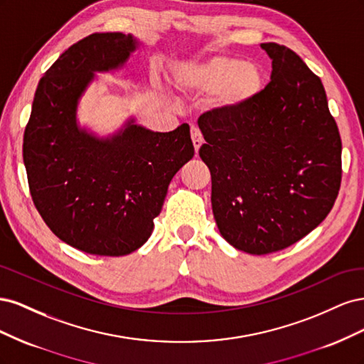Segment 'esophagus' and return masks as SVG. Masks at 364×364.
<instances>
[{
  "mask_svg": "<svg viewBox=\"0 0 364 364\" xmlns=\"http://www.w3.org/2000/svg\"><path fill=\"white\" fill-rule=\"evenodd\" d=\"M191 139H193V144H194V150L199 151L202 142H203V138H202L200 130L197 126H191Z\"/></svg>",
  "mask_w": 364,
  "mask_h": 364,
  "instance_id": "1",
  "label": "esophagus"
}]
</instances>
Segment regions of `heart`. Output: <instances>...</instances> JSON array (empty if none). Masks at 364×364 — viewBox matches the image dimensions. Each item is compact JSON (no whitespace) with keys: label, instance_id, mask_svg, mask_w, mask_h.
<instances>
[{"label":"heart","instance_id":"heart-1","mask_svg":"<svg viewBox=\"0 0 364 364\" xmlns=\"http://www.w3.org/2000/svg\"><path fill=\"white\" fill-rule=\"evenodd\" d=\"M174 87L183 95L213 94L217 114L245 111L261 95L264 75L257 63L232 56H214L202 62L179 65L173 73Z\"/></svg>","mask_w":364,"mask_h":364}]
</instances>
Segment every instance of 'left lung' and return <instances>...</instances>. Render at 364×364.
<instances>
[{"label":"left lung","instance_id":"1","mask_svg":"<svg viewBox=\"0 0 364 364\" xmlns=\"http://www.w3.org/2000/svg\"><path fill=\"white\" fill-rule=\"evenodd\" d=\"M270 83L245 111L199 118V155L211 171V203L230 246L266 255L321 225L337 199L341 139L321 79L290 48L261 43Z\"/></svg>","mask_w":364,"mask_h":364}]
</instances>
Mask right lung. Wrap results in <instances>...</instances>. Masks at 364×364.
Masks as SVG:
<instances>
[{
    "instance_id": "right-lung-1",
    "label": "right lung",
    "mask_w": 364,
    "mask_h": 364,
    "mask_svg": "<svg viewBox=\"0 0 364 364\" xmlns=\"http://www.w3.org/2000/svg\"><path fill=\"white\" fill-rule=\"evenodd\" d=\"M139 47L134 35L92 33L43 74L24 132L31 199L65 243L91 255L123 257L153 232L173 176L194 156L190 126L153 132L126 119L98 136L77 111L95 73L121 70Z\"/></svg>"
}]
</instances>
